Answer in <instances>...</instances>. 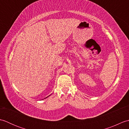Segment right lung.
Instances as JSON below:
<instances>
[{"instance_id":"obj_1","label":"right lung","mask_w":129,"mask_h":129,"mask_svg":"<svg viewBox=\"0 0 129 129\" xmlns=\"http://www.w3.org/2000/svg\"><path fill=\"white\" fill-rule=\"evenodd\" d=\"M49 96H50V95H49ZM46 98H47V97H46Z\"/></svg>"}]
</instances>
